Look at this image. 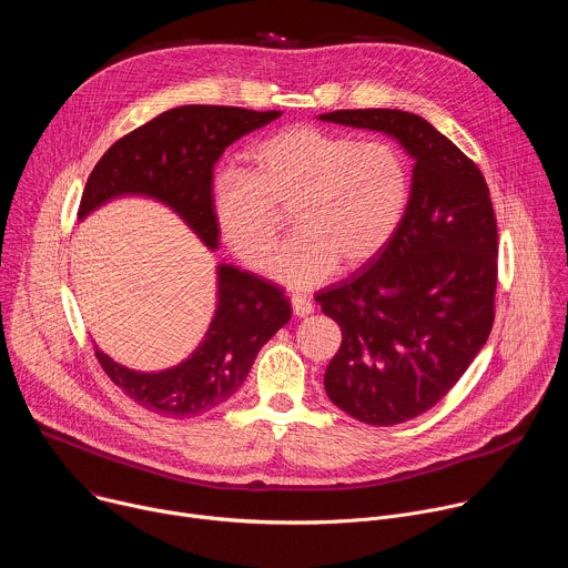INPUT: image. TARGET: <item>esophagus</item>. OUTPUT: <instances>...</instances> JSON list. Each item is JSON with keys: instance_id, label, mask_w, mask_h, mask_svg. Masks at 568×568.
I'll return each instance as SVG.
<instances>
[{"instance_id": "1", "label": "esophagus", "mask_w": 568, "mask_h": 568, "mask_svg": "<svg viewBox=\"0 0 568 568\" xmlns=\"http://www.w3.org/2000/svg\"><path fill=\"white\" fill-rule=\"evenodd\" d=\"M292 310H294L296 316H310L314 312V305H312L310 298H305L301 294H294L292 296Z\"/></svg>"}]
</instances>
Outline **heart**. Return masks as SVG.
I'll use <instances>...</instances> for the list:
<instances>
[{"label":"heart","mask_w":568,"mask_h":568,"mask_svg":"<svg viewBox=\"0 0 568 568\" xmlns=\"http://www.w3.org/2000/svg\"><path fill=\"white\" fill-rule=\"evenodd\" d=\"M412 200L404 152L384 139L357 141L316 125L285 128L247 152V171L220 169L211 184L213 220L231 252L267 267L290 211L296 237L270 265L276 281L307 290L342 270L375 261Z\"/></svg>","instance_id":"1"}]
</instances>
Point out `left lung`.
<instances>
[{
  "instance_id": "1",
  "label": "left lung",
  "mask_w": 568,
  "mask_h": 568,
  "mask_svg": "<svg viewBox=\"0 0 568 568\" xmlns=\"http://www.w3.org/2000/svg\"><path fill=\"white\" fill-rule=\"evenodd\" d=\"M321 121L384 132L414 156L412 200L388 247L314 301L342 328L328 397L388 427L440 402L488 342L497 290V217L474 161L423 116L337 110Z\"/></svg>"
}]
</instances>
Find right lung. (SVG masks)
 Instances as JSON below:
<instances>
[{"mask_svg": "<svg viewBox=\"0 0 568 568\" xmlns=\"http://www.w3.org/2000/svg\"><path fill=\"white\" fill-rule=\"evenodd\" d=\"M281 112H254L224 105H182L154 116L119 139L94 166L80 200L83 220L121 195H143L171 206L204 242L217 250L211 209L213 166L240 136ZM290 298L270 281L217 265V305L197 351L182 364L139 373L97 348L108 377L143 409L166 418L200 416L229 399L250 375L258 351L292 316Z\"/></svg>", "mask_w": 568, "mask_h": 568, "instance_id": "1", "label": "right lung"}]
</instances>
